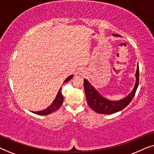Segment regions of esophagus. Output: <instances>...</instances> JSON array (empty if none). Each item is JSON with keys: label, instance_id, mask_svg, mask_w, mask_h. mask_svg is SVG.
I'll list each match as a JSON object with an SVG mask.
<instances>
[{"label": "esophagus", "instance_id": "esophagus-1", "mask_svg": "<svg viewBox=\"0 0 154 154\" xmlns=\"http://www.w3.org/2000/svg\"><path fill=\"white\" fill-rule=\"evenodd\" d=\"M79 73L81 75H85V71H84V69H81L79 71Z\"/></svg>", "mask_w": 154, "mask_h": 154}]
</instances>
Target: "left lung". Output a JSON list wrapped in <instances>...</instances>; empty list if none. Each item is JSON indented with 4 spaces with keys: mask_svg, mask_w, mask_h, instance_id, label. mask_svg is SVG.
Masks as SVG:
<instances>
[{
    "mask_svg": "<svg viewBox=\"0 0 154 154\" xmlns=\"http://www.w3.org/2000/svg\"><path fill=\"white\" fill-rule=\"evenodd\" d=\"M113 35L121 36L118 34H113ZM139 72L140 70H139V65L137 64V69L135 73L136 82L133 90L125 98L119 101H111L104 98L99 93L97 90L94 89V88L88 82V80L84 79V90H85L86 100L89 106L95 112L102 114H112L125 108L134 97L136 90L138 88L139 75H140Z\"/></svg>",
    "mask_w": 154,
    "mask_h": 154,
    "instance_id": "1",
    "label": "left lung"
}]
</instances>
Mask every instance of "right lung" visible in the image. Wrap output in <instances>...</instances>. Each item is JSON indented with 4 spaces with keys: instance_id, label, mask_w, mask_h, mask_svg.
I'll list each match as a JSON object with an SVG mask.
<instances>
[{
    "instance_id": "add662e5",
    "label": "right lung",
    "mask_w": 154,
    "mask_h": 154,
    "mask_svg": "<svg viewBox=\"0 0 154 154\" xmlns=\"http://www.w3.org/2000/svg\"><path fill=\"white\" fill-rule=\"evenodd\" d=\"M73 75H69V76L64 81V83H66V82H68L69 81H70V80L73 78ZM63 101H64V97H63L62 94V88H60V89L59 90L58 93L57 94L56 97L53 101V102H52L47 109L40 111H32V113H34L35 114L41 115V116L48 115L50 114V113H52L54 112V111H56L57 110H58L59 108L61 106V105L62 104Z\"/></svg>"
}]
</instances>
